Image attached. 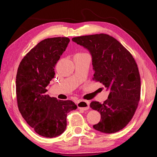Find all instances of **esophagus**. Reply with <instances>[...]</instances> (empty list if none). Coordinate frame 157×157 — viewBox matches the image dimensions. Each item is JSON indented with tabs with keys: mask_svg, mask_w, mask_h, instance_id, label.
<instances>
[{
	"mask_svg": "<svg viewBox=\"0 0 157 157\" xmlns=\"http://www.w3.org/2000/svg\"><path fill=\"white\" fill-rule=\"evenodd\" d=\"M77 106L79 109H82V110L86 111L89 109V101L80 100L77 103Z\"/></svg>",
	"mask_w": 157,
	"mask_h": 157,
	"instance_id": "obj_1",
	"label": "esophagus"
}]
</instances>
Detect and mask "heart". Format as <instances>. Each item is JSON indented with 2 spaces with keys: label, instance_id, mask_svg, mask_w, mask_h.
<instances>
[{
  "label": "heart",
  "instance_id": "1",
  "mask_svg": "<svg viewBox=\"0 0 157 157\" xmlns=\"http://www.w3.org/2000/svg\"><path fill=\"white\" fill-rule=\"evenodd\" d=\"M81 54H84V53H81Z\"/></svg>",
  "mask_w": 157,
  "mask_h": 157
}]
</instances>
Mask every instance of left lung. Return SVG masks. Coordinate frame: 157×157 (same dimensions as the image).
Masks as SVG:
<instances>
[{
  "mask_svg": "<svg viewBox=\"0 0 157 157\" xmlns=\"http://www.w3.org/2000/svg\"><path fill=\"white\" fill-rule=\"evenodd\" d=\"M72 40L89 51L93 80L110 91L103 103H90V107L101 115L94 128L105 134L118 132L131 121L140 99L141 79L134 58L115 38L103 33L74 37Z\"/></svg>",
  "mask_w": 157,
  "mask_h": 157,
  "instance_id": "8db88e82",
  "label": "left lung"
}]
</instances>
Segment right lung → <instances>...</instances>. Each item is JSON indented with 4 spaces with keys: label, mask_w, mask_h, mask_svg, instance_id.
<instances>
[{
    "label": "right lung",
    "mask_w": 157,
    "mask_h": 157,
    "mask_svg": "<svg viewBox=\"0 0 157 157\" xmlns=\"http://www.w3.org/2000/svg\"><path fill=\"white\" fill-rule=\"evenodd\" d=\"M70 39L54 37L40 41L23 58L16 75L19 111L38 134L60 136L67 126V115L77 106L71 100H59L46 95V86L54 77V67Z\"/></svg>",
    "instance_id": "right-lung-1"
}]
</instances>
